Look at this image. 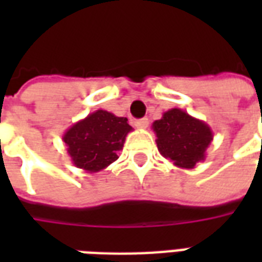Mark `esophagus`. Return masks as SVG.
<instances>
[{
    "label": "esophagus",
    "instance_id": "1",
    "mask_svg": "<svg viewBox=\"0 0 262 262\" xmlns=\"http://www.w3.org/2000/svg\"><path fill=\"white\" fill-rule=\"evenodd\" d=\"M135 126L139 129H146L148 126V119L147 118H142V119L135 120Z\"/></svg>",
    "mask_w": 262,
    "mask_h": 262
}]
</instances>
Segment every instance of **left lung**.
Wrapping results in <instances>:
<instances>
[{
  "label": "left lung",
  "mask_w": 262,
  "mask_h": 262,
  "mask_svg": "<svg viewBox=\"0 0 262 262\" xmlns=\"http://www.w3.org/2000/svg\"><path fill=\"white\" fill-rule=\"evenodd\" d=\"M156 143L160 154L180 168H195L206 159V148L213 140V132L203 120L185 111L172 108L153 122Z\"/></svg>",
  "instance_id": "1"
}]
</instances>
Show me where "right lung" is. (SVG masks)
<instances>
[{"mask_svg":"<svg viewBox=\"0 0 262 262\" xmlns=\"http://www.w3.org/2000/svg\"><path fill=\"white\" fill-rule=\"evenodd\" d=\"M132 130L126 118L98 109L67 129L63 142L73 164L92 174L118 160V153Z\"/></svg>","mask_w":262,"mask_h":262,"instance_id":"obj_1","label":"right lung"}]
</instances>
